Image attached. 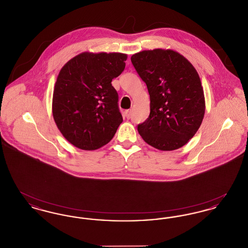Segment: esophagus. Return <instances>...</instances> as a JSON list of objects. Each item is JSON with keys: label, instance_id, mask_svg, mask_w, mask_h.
Instances as JSON below:
<instances>
[{"label": "esophagus", "instance_id": "obj_1", "mask_svg": "<svg viewBox=\"0 0 248 248\" xmlns=\"http://www.w3.org/2000/svg\"><path fill=\"white\" fill-rule=\"evenodd\" d=\"M124 114H125V117H126V118H131V115H132V111H131V109H127V110H125Z\"/></svg>", "mask_w": 248, "mask_h": 248}]
</instances>
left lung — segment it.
Wrapping results in <instances>:
<instances>
[{"label": "left lung", "instance_id": "left-lung-1", "mask_svg": "<svg viewBox=\"0 0 248 248\" xmlns=\"http://www.w3.org/2000/svg\"><path fill=\"white\" fill-rule=\"evenodd\" d=\"M146 83L151 112L138 125L144 141L161 151L184 146L199 129L204 115L203 90L196 70L172 50H146L131 57Z\"/></svg>", "mask_w": 248, "mask_h": 248}]
</instances>
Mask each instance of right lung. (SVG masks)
Instances as JSON below:
<instances>
[{
  "instance_id": "obj_1",
  "label": "right lung",
  "mask_w": 248,
  "mask_h": 248,
  "mask_svg": "<svg viewBox=\"0 0 248 248\" xmlns=\"http://www.w3.org/2000/svg\"><path fill=\"white\" fill-rule=\"evenodd\" d=\"M121 53H82L59 71L53 94V116L73 146L93 151L111 140L123 116L111 85L125 68Z\"/></svg>"
}]
</instances>
